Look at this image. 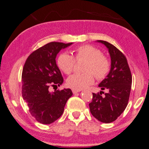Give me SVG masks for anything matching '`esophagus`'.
I'll return each instance as SVG.
<instances>
[{
  "instance_id": "1",
  "label": "esophagus",
  "mask_w": 149,
  "mask_h": 149,
  "mask_svg": "<svg viewBox=\"0 0 149 149\" xmlns=\"http://www.w3.org/2000/svg\"><path fill=\"white\" fill-rule=\"evenodd\" d=\"M80 92H81V90H78V89H72V93H73L74 94H76V93H80Z\"/></svg>"
}]
</instances>
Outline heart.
Returning <instances> with one entry per match:
<instances>
[{
  "mask_svg": "<svg viewBox=\"0 0 149 149\" xmlns=\"http://www.w3.org/2000/svg\"><path fill=\"white\" fill-rule=\"evenodd\" d=\"M76 60H86L84 65V73L74 74L68 77L66 84L74 89H85L95 81V76L98 80H102L110 71V62L102 55L101 51L89 45L80 46L74 51ZM74 59L68 53H62L56 59V65L63 73L69 74L74 65Z\"/></svg>",
  "mask_w": 149,
  "mask_h": 149,
  "instance_id": "obj_1",
  "label": "heart"
}]
</instances>
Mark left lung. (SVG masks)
I'll return each mask as SVG.
<instances>
[{
	"instance_id": "obj_1",
	"label": "left lung",
	"mask_w": 149,
	"mask_h": 149,
	"mask_svg": "<svg viewBox=\"0 0 149 149\" xmlns=\"http://www.w3.org/2000/svg\"><path fill=\"white\" fill-rule=\"evenodd\" d=\"M108 49L111 60V67L106 78L99 84L101 90L107 93L101 95L93 93V101L89 104L92 115L104 123L113 122L125 110L131 93L132 76L125 55L114 45L106 41L98 40Z\"/></svg>"
}]
</instances>
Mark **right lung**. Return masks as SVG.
<instances>
[{"label":"right lung","mask_w":149,"mask_h":149,"mask_svg":"<svg viewBox=\"0 0 149 149\" xmlns=\"http://www.w3.org/2000/svg\"><path fill=\"white\" fill-rule=\"evenodd\" d=\"M72 45L48 43L33 51L27 57L22 71V97L29 111L39 123L51 124L64 111L67 101L72 95L70 89L50 92V86H60L63 83L56 65V55L62 49Z\"/></svg>","instance_id":"1"}]
</instances>
